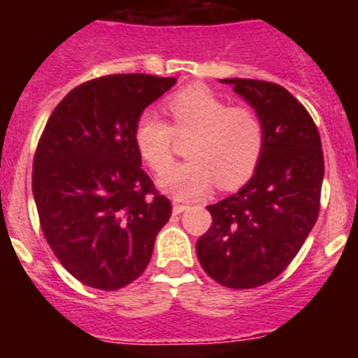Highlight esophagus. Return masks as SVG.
Returning <instances> with one entry per match:
<instances>
[{
	"mask_svg": "<svg viewBox=\"0 0 358 358\" xmlns=\"http://www.w3.org/2000/svg\"><path fill=\"white\" fill-rule=\"evenodd\" d=\"M172 210H173V213L179 215V213H182V211L188 210V204H185V202L176 201V202H173V204H172Z\"/></svg>",
	"mask_w": 358,
	"mask_h": 358,
	"instance_id": "obj_1",
	"label": "esophagus"
}]
</instances>
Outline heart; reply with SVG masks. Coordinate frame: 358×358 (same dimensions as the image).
<instances>
[{
    "mask_svg": "<svg viewBox=\"0 0 358 358\" xmlns=\"http://www.w3.org/2000/svg\"><path fill=\"white\" fill-rule=\"evenodd\" d=\"M166 109L178 134L196 132L189 162L168 168L173 160V129L154 113H145L134 129L141 157L156 172H163L157 179L163 192L176 199H194L217 181L222 188H235L255 173L265 147L264 122L255 109L231 107L206 85L179 91Z\"/></svg>",
    "mask_w": 358,
    "mask_h": 358,
    "instance_id": "1",
    "label": "heart"
}]
</instances>
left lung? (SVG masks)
Returning a JSON list of instances; mask_svg holds the SVG:
<instances>
[{
  "mask_svg": "<svg viewBox=\"0 0 358 358\" xmlns=\"http://www.w3.org/2000/svg\"><path fill=\"white\" fill-rule=\"evenodd\" d=\"M260 115L265 147L236 194L208 206L213 224L197 240L202 268L229 289H255L289 267L319 215L321 138L308 110L281 85L222 78Z\"/></svg>",
  "mask_w": 358,
  "mask_h": 358,
  "instance_id": "1",
  "label": "left lung"
}]
</instances>
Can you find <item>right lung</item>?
I'll return each instance as SVG.
<instances>
[{"label":"right lung","instance_id":"right-lung-1","mask_svg":"<svg viewBox=\"0 0 358 358\" xmlns=\"http://www.w3.org/2000/svg\"><path fill=\"white\" fill-rule=\"evenodd\" d=\"M173 84L143 73L94 78L69 91L44 127L34 201L44 238L84 285L116 290L140 278L172 215L141 169L134 129Z\"/></svg>","mask_w":358,"mask_h":358}]
</instances>
